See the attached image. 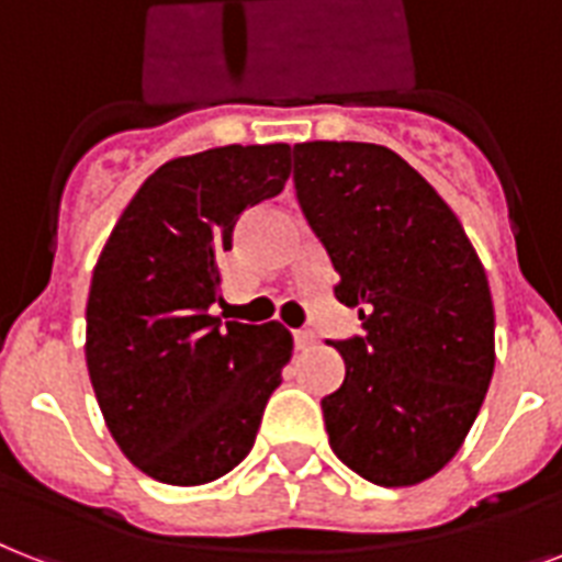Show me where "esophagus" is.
I'll use <instances>...</instances> for the list:
<instances>
[{"label":"esophagus","instance_id":"obj_1","mask_svg":"<svg viewBox=\"0 0 562 562\" xmlns=\"http://www.w3.org/2000/svg\"><path fill=\"white\" fill-rule=\"evenodd\" d=\"M294 346L296 349H308V346H314L312 331H294Z\"/></svg>","mask_w":562,"mask_h":562}]
</instances>
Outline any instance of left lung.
I'll list each match as a JSON object with an SVG mask.
<instances>
[{
  "mask_svg": "<svg viewBox=\"0 0 562 562\" xmlns=\"http://www.w3.org/2000/svg\"><path fill=\"white\" fill-rule=\"evenodd\" d=\"M296 199L363 335L321 401L328 445L384 487L436 476L462 447L494 375V300L462 222L401 155L358 140L294 147Z\"/></svg>",
  "mask_w": 562,
  "mask_h": 562,
  "instance_id": "left-lung-1",
  "label": "left lung"
}]
</instances>
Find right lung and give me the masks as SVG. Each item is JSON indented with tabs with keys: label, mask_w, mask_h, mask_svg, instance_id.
Masks as SVG:
<instances>
[{
	"label": "right lung",
	"mask_w": 562,
	"mask_h": 562,
	"mask_svg": "<svg viewBox=\"0 0 562 562\" xmlns=\"http://www.w3.org/2000/svg\"><path fill=\"white\" fill-rule=\"evenodd\" d=\"M291 176L289 144L216 147L161 164L91 273L86 367L112 439L164 485H207L250 453L291 360L289 328L213 317L218 257Z\"/></svg>",
	"instance_id": "obj_1"
}]
</instances>
